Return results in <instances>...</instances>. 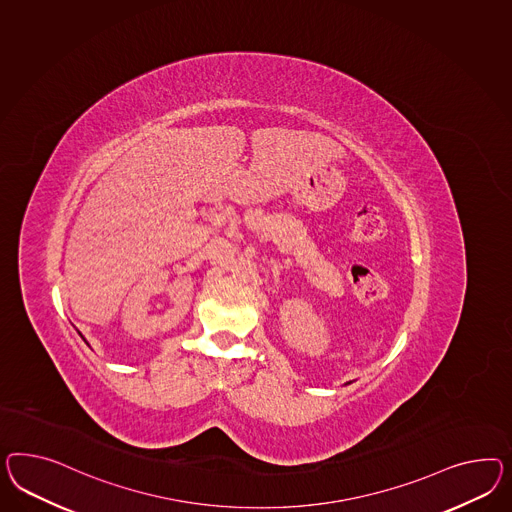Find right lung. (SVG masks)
Returning <instances> with one entry per match:
<instances>
[{
    "label": "right lung",
    "mask_w": 512,
    "mask_h": 512,
    "mask_svg": "<svg viewBox=\"0 0 512 512\" xmlns=\"http://www.w3.org/2000/svg\"><path fill=\"white\" fill-rule=\"evenodd\" d=\"M82 339H83V337H82ZM83 341H85V339H83ZM85 343H87V341H85Z\"/></svg>",
    "instance_id": "add662e5"
}]
</instances>
